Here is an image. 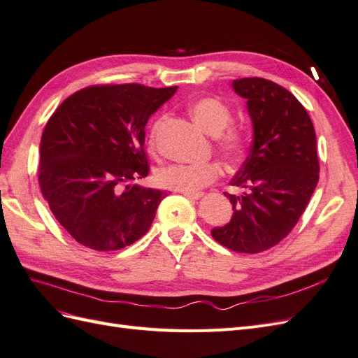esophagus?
Segmentation results:
<instances>
[{
    "mask_svg": "<svg viewBox=\"0 0 358 358\" xmlns=\"http://www.w3.org/2000/svg\"><path fill=\"white\" fill-rule=\"evenodd\" d=\"M179 192L183 194V196H185V197L191 199V200H199V199L203 197L201 192H188V191H179Z\"/></svg>",
    "mask_w": 358,
    "mask_h": 358,
    "instance_id": "34e87169",
    "label": "esophagus"
}]
</instances>
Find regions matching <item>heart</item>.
I'll use <instances>...</instances> for the list:
<instances>
[{
	"mask_svg": "<svg viewBox=\"0 0 358 358\" xmlns=\"http://www.w3.org/2000/svg\"><path fill=\"white\" fill-rule=\"evenodd\" d=\"M189 115L199 128L210 136H218V146L224 155L234 159L242 154L245 148V140L241 131L234 128L225 129L231 124V110L224 101L204 96L189 104ZM162 122L158 117L150 127L149 145L154 146L155 137ZM220 166L216 162H201V164H170L161 167L157 171V182L162 188L175 191L197 192L206 185H209L220 176Z\"/></svg>",
	"mask_w": 358,
	"mask_h": 358,
	"instance_id": "heart-1",
	"label": "heart"
}]
</instances>
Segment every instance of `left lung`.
I'll return each mask as SVG.
<instances>
[{
  "label": "left lung",
  "mask_w": 358,
  "mask_h": 358,
  "mask_svg": "<svg viewBox=\"0 0 358 358\" xmlns=\"http://www.w3.org/2000/svg\"><path fill=\"white\" fill-rule=\"evenodd\" d=\"M231 86L246 100L252 145L230 182L245 192L225 194L233 216L210 233L231 251L258 254L288 236L315 191L317 136L305 107L282 86L262 78L237 79Z\"/></svg>",
  "instance_id": "left-lung-1"
}]
</instances>
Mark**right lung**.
Segmentation results:
<instances>
[{
    "mask_svg": "<svg viewBox=\"0 0 358 358\" xmlns=\"http://www.w3.org/2000/svg\"><path fill=\"white\" fill-rule=\"evenodd\" d=\"M178 86L138 83L80 90L64 100L40 142V188L76 242L95 251L133 245L152 225L166 191L148 176L145 127Z\"/></svg>",
    "mask_w": 358,
    "mask_h": 358,
    "instance_id": "1",
    "label": "right lung"
}]
</instances>
